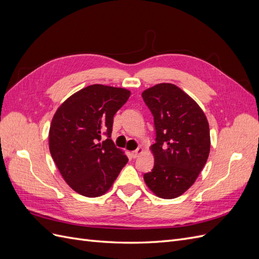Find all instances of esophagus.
I'll return each instance as SVG.
<instances>
[{"label":"esophagus","mask_w":259,"mask_h":259,"mask_svg":"<svg viewBox=\"0 0 259 259\" xmlns=\"http://www.w3.org/2000/svg\"><path fill=\"white\" fill-rule=\"evenodd\" d=\"M143 152H144V148H143V147H139V148H137L135 151H133V152H132L133 158H137V156H138L139 154H142Z\"/></svg>","instance_id":"34e87169"}]
</instances>
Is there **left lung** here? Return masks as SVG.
Here are the masks:
<instances>
[{
	"instance_id": "8db88e82",
	"label": "left lung",
	"mask_w": 259,
	"mask_h": 259,
	"mask_svg": "<svg viewBox=\"0 0 259 259\" xmlns=\"http://www.w3.org/2000/svg\"><path fill=\"white\" fill-rule=\"evenodd\" d=\"M154 117V166L144 175L156 197L175 199L194 184L210 149L208 122L200 106L182 89L160 83L142 94Z\"/></svg>"
}]
</instances>
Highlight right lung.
<instances>
[{
  "label": "right lung",
  "mask_w": 259,
  "mask_h": 259,
  "mask_svg": "<svg viewBox=\"0 0 259 259\" xmlns=\"http://www.w3.org/2000/svg\"><path fill=\"white\" fill-rule=\"evenodd\" d=\"M131 91L93 84L74 93L55 112L49 133L52 158L71 189L88 198L105 194L128 159L110 138L113 116Z\"/></svg>",
  "instance_id": "obj_1"
}]
</instances>
